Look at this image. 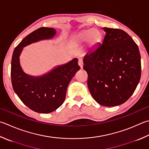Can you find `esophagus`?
Segmentation results:
<instances>
[{"instance_id": "34e87169", "label": "esophagus", "mask_w": 149, "mask_h": 149, "mask_svg": "<svg viewBox=\"0 0 149 149\" xmlns=\"http://www.w3.org/2000/svg\"><path fill=\"white\" fill-rule=\"evenodd\" d=\"M78 65H79L80 69H82L83 68L84 63H83V61H82V59H80V58L78 59Z\"/></svg>"}]
</instances>
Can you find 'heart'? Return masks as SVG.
<instances>
[{
	"label": "heart",
	"instance_id": "b5f03b06",
	"mask_svg": "<svg viewBox=\"0 0 149 149\" xmlns=\"http://www.w3.org/2000/svg\"><path fill=\"white\" fill-rule=\"evenodd\" d=\"M101 35L99 30H86L83 32L80 33L77 38H76V41L78 43H83L87 40H89V43L91 45H95L98 43L100 40Z\"/></svg>",
	"mask_w": 149,
	"mask_h": 149
}]
</instances>
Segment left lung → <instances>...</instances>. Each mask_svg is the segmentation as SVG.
I'll return each mask as SVG.
<instances>
[{
    "label": "left lung",
    "mask_w": 149,
    "mask_h": 149,
    "mask_svg": "<svg viewBox=\"0 0 149 149\" xmlns=\"http://www.w3.org/2000/svg\"><path fill=\"white\" fill-rule=\"evenodd\" d=\"M103 30L102 43L86 54L83 68L93 98L110 107L122 104L134 93L141 78V56L138 46L125 31Z\"/></svg>",
    "instance_id": "1"
}]
</instances>
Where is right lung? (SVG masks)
<instances>
[{"instance_id": "obj_1", "label": "right lung", "mask_w": 149, "mask_h": 149, "mask_svg": "<svg viewBox=\"0 0 149 149\" xmlns=\"http://www.w3.org/2000/svg\"><path fill=\"white\" fill-rule=\"evenodd\" d=\"M56 33L52 28L41 27L26 36L15 47L11 63L13 89L27 107L36 112L48 113L58 109L65 99L67 88L80 66L74 58L48 73L32 77L22 71L19 56L24 47L40 40L51 39Z\"/></svg>"}]
</instances>
